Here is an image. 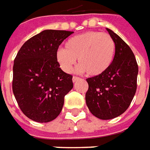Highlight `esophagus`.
<instances>
[{"mask_svg":"<svg viewBox=\"0 0 150 150\" xmlns=\"http://www.w3.org/2000/svg\"><path fill=\"white\" fill-rule=\"evenodd\" d=\"M78 79H79V78H78V77L73 76V77H72V82H73V83H75V82H77V81H78Z\"/></svg>","mask_w":150,"mask_h":150,"instance_id":"esophagus-1","label":"esophagus"}]
</instances>
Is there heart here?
<instances>
[{
	"label": "heart",
	"mask_w": 150,
	"mask_h": 150,
	"mask_svg": "<svg viewBox=\"0 0 150 150\" xmlns=\"http://www.w3.org/2000/svg\"><path fill=\"white\" fill-rule=\"evenodd\" d=\"M114 54L115 43L109 34L87 32L69 38L63 50L57 52V61L63 71L70 73L78 59L79 71L97 77L110 67Z\"/></svg>",
	"instance_id": "b5f03b06"
}]
</instances>
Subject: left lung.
<instances>
[{
    "mask_svg": "<svg viewBox=\"0 0 150 150\" xmlns=\"http://www.w3.org/2000/svg\"><path fill=\"white\" fill-rule=\"evenodd\" d=\"M115 43L112 65L99 76L87 78L88 90L85 99L95 117L112 119L129 107L137 89L139 67L134 54L122 38L107 28Z\"/></svg>",
    "mask_w": 150,
    "mask_h": 150,
    "instance_id": "8db88e82",
    "label": "left lung"
}]
</instances>
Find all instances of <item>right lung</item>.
I'll list each match as a JSON object with an SVG mask.
<instances>
[{"mask_svg": "<svg viewBox=\"0 0 150 150\" xmlns=\"http://www.w3.org/2000/svg\"><path fill=\"white\" fill-rule=\"evenodd\" d=\"M73 32L45 30L27 40L14 60L12 90L27 118L47 123L62 109L64 97L73 88L72 76L61 69L57 52Z\"/></svg>", "mask_w": 150, "mask_h": 150, "instance_id": "1", "label": "right lung"}]
</instances>
